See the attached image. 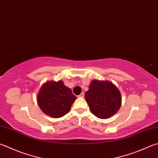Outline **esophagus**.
Returning <instances> with one entry per match:
<instances>
[{"instance_id":"34e87169","label":"esophagus","mask_w":158,"mask_h":158,"mask_svg":"<svg viewBox=\"0 0 158 158\" xmlns=\"http://www.w3.org/2000/svg\"><path fill=\"white\" fill-rule=\"evenodd\" d=\"M84 96H85V94L83 93V92H82V93L80 94L79 95V96H78V97H80V98H83Z\"/></svg>"}]
</instances>
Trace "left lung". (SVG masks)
<instances>
[{
	"label": "left lung",
	"instance_id": "obj_1",
	"mask_svg": "<svg viewBox=\"0 0 158 158\" xmlns=\"http://www.w3.org/2000/svg\"><path fill=\"white\" fill-rule=\"evenodd\" d=\"M85 100L91 112L100 119L114 115L121 106V94L109 81L93 80L85 93Z\"/></svg>",
	"mask_w": 158,
	"mask_h": 158
}]
</instances>
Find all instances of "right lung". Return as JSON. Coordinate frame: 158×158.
Wrapping results in <instances>:
<instances>
[{"label":"right lung","instance_id":"1","mask_svg":"<svg viewBox=\"0 0 158 158\" xmlns=\"http://www.w3.org/2000/svg\"><path fill=\"white\" fill-rule=\"evenodd\" d=\"M76 97L62 81L46 82L37 96V102L44 114L58 118L67 114Z\"/></svg>","mask_w":158,"mask_h":158}]
</instances>
